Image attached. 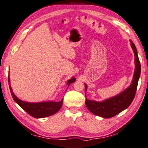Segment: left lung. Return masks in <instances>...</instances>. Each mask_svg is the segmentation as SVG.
I'll return each instance as SVG.
<instances>
[{
	"instance_id": "obj_1",
	"label": "left lung",
	"mask_w": 148,
	"mask_h": 148,
	"mask_svg": "<svg viewBox=\"0 0 148 148\" xmlns=\"http://www.w3.org/2000/svg\"><path fill=\"white\" fill-rule=\"evenodd\" d=\"M130 45L132 47L134 54L135 70L134 73L132 83L126 90L121 93L114 97H110L103 101H96L90 100L86 98V105L89 111L95 115L101 116L103 118L109 119L120 113L124 110L127 109L132 102L135 97L136 91L137 90L138 80L141 73V65L138 58L137 49L133 42L130 40ZM85 84V95L88 86Z\"/></svg>"
}]
</instances>
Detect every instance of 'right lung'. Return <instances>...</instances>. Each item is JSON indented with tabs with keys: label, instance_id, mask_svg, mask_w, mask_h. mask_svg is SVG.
Wrapping results in <instances>:
<instances>
[{
	"label": "right lung",
	"instance_id": "add662e5",
	"mask_svg": "<svg viewBox=\"0 0 148 148\" xmlns=\"http://www.w3.org/2000/svg\"><path fill=\"white\" fill-rule=\"evenodd\" d=\"M76 81V78L72 77L71 79L67 81L68 88L70 85V84ZM8 84L10 88L11 95L12 96L13 99L20 107L27 112L29 115L34 117V118H45L53 114L57 113L62 107L63 99L58 102H55L53 101H47L38 102V103H29L22 101L16 97L12 89L10 86V77L8 76Z\"/></svg>",
	"mask_w": 148,
	"mask_h": 148
}]
</instances>
